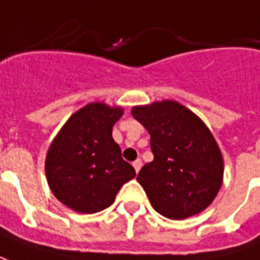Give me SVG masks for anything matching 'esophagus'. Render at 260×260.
Returning <instances> with one entry per match:
<instances>
[{"label": "esophagus", "instance_id": "34e87169", "mask_svg": "<svg viewBox=\"0 0 260 260\" xmlns=\"http://www.w3.org/2000/svg\"><path fill=\"white\" fill-rule=\"evenodd\" d=\"M141 166H143V162H141L140 158H139V160L134 161V162H133V167H134V170H136V173H139V171H140Z\"/></svg>", "mask_w": 260, "mask_h": 260}]
</instances>
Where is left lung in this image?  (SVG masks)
<instances>
[{"label":"left lung","mask_w":260,"mask_h":260,"mask_svg":"<svg viewBox=\"0 0 260 260\" xmlns=\"http://www.w3.org/2000/svg\"><path fill=\"white\" fill-rule=\"evenodd\" d=\"M132 114L147 128L154 160L137 175L153 208L170 219L197 215L222 185L223 160L209 128L174 100L134 106Z\"/></svg>","instance_id":"1"}]
</instances>
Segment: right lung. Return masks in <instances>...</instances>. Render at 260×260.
<instances>
[{"mask_svg":"<svg viewBox=\"0 0 260 260\" xmlns=\"http://www.w3.org/2000/svg\"><path fill=\"white\" fill-rule=\"evenodd\" d=\"M121 107L89 103L73 113L49 146L45 173L53 195L68 208L94 214L110 207L136 171L113 140Z\"/></svg>","mask_w":260,"mask_h":260,"instance_id":"add662e5","label":"right lung"}]
</instances>
